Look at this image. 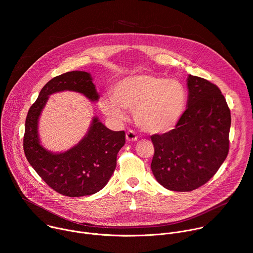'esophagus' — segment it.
<instances>
[{"mask_svg": "<svg viewBox=\"0 0 253 253\" xmlns=\"http://www.w3.org/2000/svg\"><path fill=\"white\" fill-rule=\"evenodd\" d=\"M137 138H138V137H137L135 131H133V130L127 131V133H126V139H127L128 141H136Z\"/></svg>", "mask_w": 253, "mask_h": 253, "instance_id": "34e87169", "label": "esophagus"}]
</instances>
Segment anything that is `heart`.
I'll return each instance as SVG.
<instances>
[{
  "label": "heart",
  "mask_w": 253,
  "mask_h": 253,
  "mask_svg": "<svg viewBox=\"0 0 253 253\" xmlns=\"http://www.w3.org/2000/svg\"><path fill=\"white\" fill-rule=\"evenodd\" d=\"M187 104V91L176 79L151 74H137L117 81L111 98H102L100 110L109 118L122 121L124 109L134 110L137 125L153 134L173 129L181 119Z\"/></svg>",
  "instance_id": "heart-1"
}]
</instances>
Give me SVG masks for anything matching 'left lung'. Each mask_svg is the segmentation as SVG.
Segmentation results:
<instances>
[{"instance_id": "left-lung-1", "label": "left lung", "mask_w": 253, "mask_h": 253, "mask_svg": "<svg viewBox=\"0 0 253 253\" xmlns=\"http://www.w3.org/2000/svg\"><path fill=\"white\" fill-rule=\"evenodd\" d=\"M187 109L174 129L154 134L151 169L172 191H192L218 171L229 151L230 109L215 84L189 75Z\"/></svg>"}]
</instances>
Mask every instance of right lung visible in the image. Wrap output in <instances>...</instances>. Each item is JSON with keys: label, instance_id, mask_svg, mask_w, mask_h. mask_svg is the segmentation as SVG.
Returning a JSON list of instances; mask_svg holds the SVG:
<instances>
[{"label": "right lung", "instance_id": "add662e5", "mask_svg": "<svg viewBox=\"0 0 253 253\" xmlns=\"http://www.w3.org/2000/svg\"><path fill=\"white\" fill-rule=\"evenodd\" d=\"M64 90L82 93L91 101L99 98L87 72H67L50 80L29 109L24 152L35 171L56 192L69 197L91 195L100 191L112 176L117 154L125 144V132L108 129L94 118L88 134L76 146L59 154L47 151L40 145L38 119L49 95Z\"/></svg>", "mask_w": 253, "mask_h": 253}]
</instances>
